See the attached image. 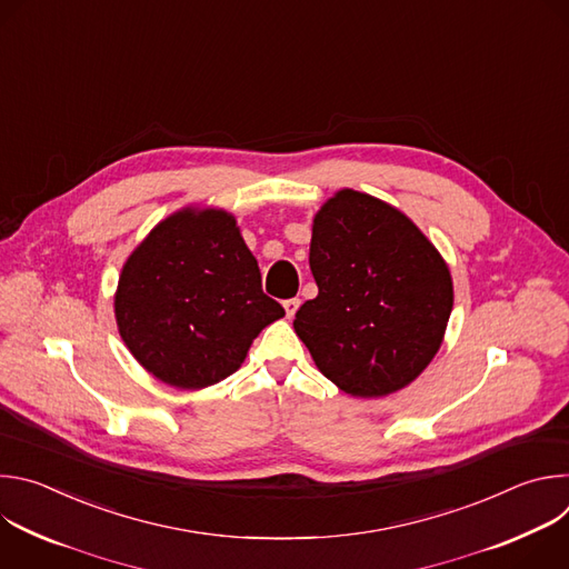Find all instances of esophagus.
Returning <instances> with one entry per match:
<instances>
[{
    "mask_svg": "<svg viewBox=\"0 0 569 569\" xmlns=\"http://www.w3.org/2000/svg\"><path fill=\"white\" fill-rule=\"evenodd\" d=\"M299 303H301V301H299L297 297H292V299H286V301H283V308H286V317H288V319H292V317H295V312H297Z\"/></svg>",
    "mask_w": 569,
    "mask_h": 569,
    "instance_id": "obj_1",
    "label": "esophagus"
}]
</instances>
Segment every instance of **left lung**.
Segmentation results:
<instances>
[{"label":"left lung","instance_id":"8db88e82","mask_svg":"<svg viewBox=\"0 0 569 569\" xmlns=\"http://www.w3.org/2000/svg\"><path fill=\"white\" fill-rule=\"evenodd\" d=\"M319 288L295 315L317 369L358 398L389 396L437 356L455 292L450 268L396 207L342 189L312 218Z\"/></svg>","mask_w":569,"mask_h":569}]
</instances>
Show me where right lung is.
Wrapping results in <instances>:
<instances>
[{"label":"right lung","instance_id":"right-lung-1","mask_svg":"<svg viewBox=\"0 0 569 569\" xmlns=\"http://www.w3.org/2000/svg\"><path fill=\"white\" fill-rule=\"evenodd\" d=\"M286 310L261 288L254 254L224 209L184 207L132 250L114 317L134 360L178 389L231 376L254 338Z\"/></svg>","mask_w":569,"mask_h":569}]
</instances>
